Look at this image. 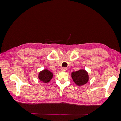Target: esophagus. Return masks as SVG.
<instances>
[{
    "mask_svg": "<svg viewBox=\"0 0 121 121\" xmlns=\"http://www.w3.org/2000/svg\"><path fill=\"white\" fill-rule=\"evenodd\" d=\"M61 71H67V68L65 67H63L61 68Z\"/></svg>",
    "mask_w": 121,
    "mask_h": 121,
    "instance_id": "1",
    "label": "esophagus"
}]
</instances>
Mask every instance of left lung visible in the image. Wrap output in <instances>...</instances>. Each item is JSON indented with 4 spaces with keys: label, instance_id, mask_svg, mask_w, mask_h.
Segmentation results:
<instances>
[{
    "label": "left lung",
    "instance_id": "1",
    "mask_svg": "<svg viewBox=\"0 0 121 121\" xmlns=\"http://www.w3.org/2000/svg\"><path fill=\"white\" fill-rule=\"evenodd\" d=\"M72 77L74 82L79 86L85 84L88 81V75L85 70L80 69L72 73Z\"/></svg>",
    "mask_w": 121,
    "mask_h": 121
}]
</instances>
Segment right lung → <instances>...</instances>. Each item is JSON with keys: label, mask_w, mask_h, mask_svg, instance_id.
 <instances>
[{"label": "right lung", "mask_w": 121, "mask_h": 121, "mask_svg": "<svg viewBox=\"0 0 121 121\" xmlns=\"http://www.w3.org/2000/svg\"><path fill=\"white\" fill-rule=\"evenodd\" d=\"M53 74L48 69H44L43 71L40 72L39 74V79L43 82L47 83L50 81L52 79Z\"/></svg>", "instance_id": "add662e5"}]
</instances>
